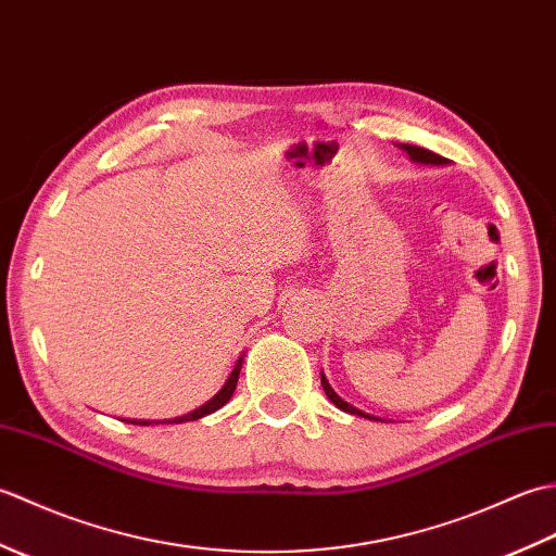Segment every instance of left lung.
<instances>
[{
  "label": "left lung",
  "mask_w": 556,
  "mask_h": 556,
  "mask_svg": "<svg viewBox=\"0 0 556 556\" xmlns=\"http://www.w3.org/2000/svg\"><path fill=\"white\" fill-rule=\"evenodd\" d=\"M404 150L408 152L410 160H416V162H422V164H446V160L442 155H437V152H432V150H425V148H418V146H404ZM323 389H325V394L329 396V401H332L337 408L346 410V413H353V416H365V418H370V420H377V418L368 416V413H363L358 408H353L351 404H346V401L341 399L332 387H329V382L325 380V375H323Z\"/></svg>",
  "instance_id": "1"
}]
</instances>
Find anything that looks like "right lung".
<instances>
[{
  "label": "right lung",
  "instance_id": "obj_1",
  "mask_svg": "<svg viewBox=\"0 0 556 556\" xmlns=\"http://www.w3.org/2000/svg\"><path fill=\"white\" fill-rule=\"evenodd\" d=\"M239 372H241V361L233 365V370H231V375H229V380L224 382V387L219 389V392L212 396L205 406H200V408H195L193 413H188V416H181V418H174V420H167V422H186V420H198V418H203V416H207V413H215L217 408H222L224 404H227V401L231 399V394H233V389H236V382H239ZM134 425H150L148 420H131Z\"/></svg>",
  "mask_w": 556,
  "mask_h": 556
}]
</instances>
